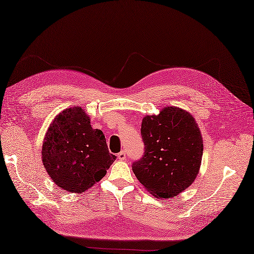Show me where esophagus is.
<instances>
[{
  "label": "esophagus",
  "mask_w": 254,
  "mask_h": 254,
  "mask_svg": "<svg viewBox=\"0 0 254 254\" xmlns=\"http://www.w3.org/2000/svg\"><path fill=\"white\" fill-rule=\"evenodd\" d=\"M118 159H120V160H126L127 159V154H126V152H124V150H121L120 153H118Z\"/></svg>",
  "instance_id": "1"
}]
</instances>
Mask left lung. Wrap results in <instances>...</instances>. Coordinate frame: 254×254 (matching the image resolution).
<instances>
[{"instance_id":"left-lung-1","label":"left lung","mask_w":254,"mask_h":254,"mask_svg":"<svg viewBox=\"0 0 254 254\" xmlns=\"http://www.w3.org/2000/svg\"><path fill=\"white\" fill-rule=\"evenodd\" d=\"M143 157L132 165L134 175L153 195L177 196L198 174L203 139L194 118L176 107L143 119Z\"/></svg>"}]
</instances>
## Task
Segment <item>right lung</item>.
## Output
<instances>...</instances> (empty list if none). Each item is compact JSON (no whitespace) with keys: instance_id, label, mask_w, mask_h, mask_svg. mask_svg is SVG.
Listing matches in <instances>:
<instances>
[{"instance_id":"1","label":"right lung","mask_w":254,"mask_h":254,"mask_svg":"<svg viewBox=\"0 0 254 254\" xmlns=\"http://www.w3.org/2000/svg\"><path fill=\"white\" fill-rule=\"evenodd\" d=\"M117 157L105 134L90 126L80 107L63 110L50 124L42 145V163L53 182L68 192L82 193L105 177Z\"/></svg>"}]
</instances>
